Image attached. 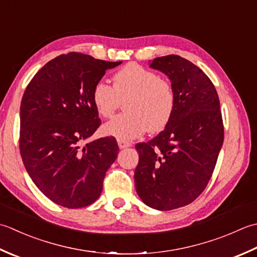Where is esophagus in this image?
Instances as JSON below:
<instances>
[{"mask_svg":"<svg viewBox=\"0 0 257 257\" xmlns=\"http://www.w3.org/2000/svg\"><path fill=\"white\" fill-rule=\"evenodd\" d=\"M117 144L119 149H126L132 145L130 142H127V141H124V140H117Z\"/></svg>","mask_w":257,"mask_h":257,"instance_id":"esophagus-1","label":"esophagus"}]
</instances>
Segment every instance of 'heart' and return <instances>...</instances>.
<instances>
[{
  "instance_id": "heart-1",
  "label": "heart",
  "mask_w": 257,
  "mask_h": 257,
  "mask_svg": "<svg viewBox=\"0 0 257 257\" xmlns=\"http://www.w3.org/2000/svg\"><path fill=\"white\" fill-rule=\"evenodd\" d=\"M113 87L98 82L92 92L93 104L103 117H111L125 101V111L103 126V132L118 140H133L146 131L159 132L170 122L175 93L169 81L138 64H127L113 77Z\"/></svg>"
}]
</instances>
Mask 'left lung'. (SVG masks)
Here are the masks:
<instances>
[{
    "label": "left lung",
    "instance_id": "left-lung-1",
    "mask_svg": "<svg viewBox=\"0 0 257 257\" xmlns=\"http://www.w3.org/2000/svg\"><path fill=\"white\" fill-rule=\"evenodd\" d=\"M150 67L170 78L175 106L165 128L139 143L136 192L146 205L170 211L192 203L211 180L224 141L219 99L212 81L179 55L156 57Z\"/></svg>",
    "mask_w": 257,
    "mask_h": 257
}]
</instances>
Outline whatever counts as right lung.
I'll list each match as a JSON object with an SVG mask.
<instances>
[{"instance_id": "obj_1", "label": "right lung", "mask_w": 257, "mask_h": 257, "mask_svg": "<svg viewBox=\"0 0 257 257\" xmlns=\"http://www.w3.org/2000/svg\"><path fill=\"white\" fill-rule=\"evenodd\" d=\"M121 63L72 52L46 63L26 86L20 108L21 156L39 190L63 207L95 202L117 158L113 136L83 143L101 124L93 88Z\"/></svg>"}]
</instances>
